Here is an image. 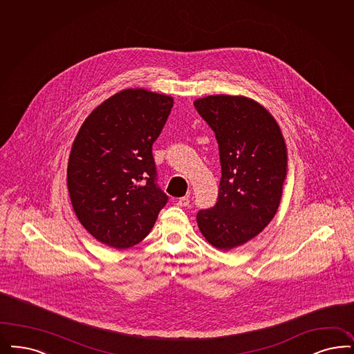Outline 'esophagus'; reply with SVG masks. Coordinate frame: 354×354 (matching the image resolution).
<instances>
[{
	"label": "esophagus",
	"instance_id": "1",
	"mask_svg": "<svg viewBox=\"0 0 354 354\" xmlns=\"http://www.w3.org/2000/svg\"><path fill=\"white\" fill-rule=\"evenodd\" d=\"M189 203H190L189 196H183V198H180V199L177 201V205H178V206H181V207H186V206H189Z\"/></svg>",
	"mask_w": 354,
	"mask_h": 354
}]
</instances>
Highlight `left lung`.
Segmentation results:
<instances>
[{"label": "left lung", "instance_id": "obj_1", "mask_svg": "<svg viewBox=\"0 0 354 354\" xmlns=\"http://www.w3.org/2000/svg\"><path fill=\"white\" fill-rule=\"evenodd\" d=\"M196 111L215 132L222 178L214 207L196 214L215 248L230 250L259 235L274 218L288 173V148L273 115L243 95H207Z\"/></svg>", "mask_w": 354, "mask_h": 354}]
</instances>
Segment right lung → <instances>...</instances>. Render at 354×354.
I'll use <instances>...</instances> for the list:
<instances>
[{
	"label": "right lung",
	"mask_w": 354,
	"mask_h": 354,
	"mask_svg": "<svg viewBox=\"0 0 354 354\" xmlns=\"http://www.w3.org/2000/svg\"><path fill=\"white\" fill-rule=\"evenodd\" d=\"M171 107L169 95L124 89L93 110L73 142L66 171L72 206L109 247L140 243L168 202L156 183L152 145Z\"/></svg>",
	"instance_id": "1"
}]
</instances>
